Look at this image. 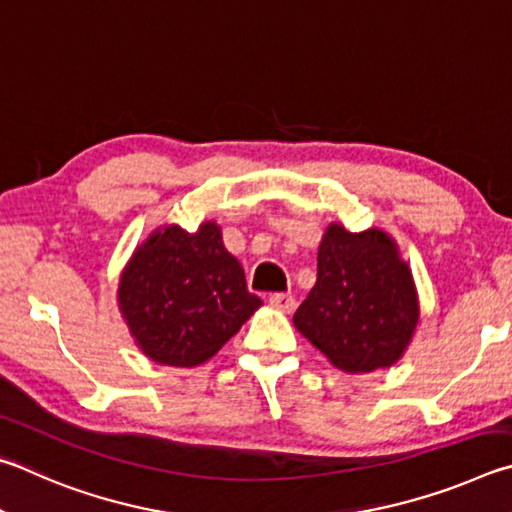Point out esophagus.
Returning a JSON list of instances; mask_svg holds the SVG:
<instances>
[{
  "mask_svg": "<svg viewBox=\"0 0 512 512\" xmlns=\"http://www.w3.org/2000/svg\"><path fill=\"white\" fill-rule=\"evenodd\" d=\"M270 306L276 310H283V312H292L294 306H297V301H294L292 294H272Z\"/></svg>",
  "mask_w": 512,
  "mask_h": 512,
  "instance_id": "1",
  "label": "esophagus"
}]
</instances>
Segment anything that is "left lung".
I'll return each mask as SVG.
<instances>
[{"label":"left lung","instance_id":"obj_1","mask_svg":"<svg viewBox=\"0 0 512 512\" xmlns=\"http://www.w3.org/2000/svg\"><path fill=\"white\" fill-rule=\"evenodd\" d=\"M294 328L344 373L396 364L414 339L420 301L411 267L384 229L330 222L319 242L317 283Z\"/></svg>","mask_w":512,"mask_h":512}]
</instances>
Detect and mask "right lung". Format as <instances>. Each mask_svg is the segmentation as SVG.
<instances>
[{"instance_id":"1","label":"right lung","mask_w":512,"mask_h":512,"mask_svg":"<svg viewBox=\"0 0 512 512\" xmlns=\"http://www.w3.org/2000/svg\"><path fill=\"white\" fill-rule=\"evenodd\" d=\"M116 303L134 346L179 369L209 362L263 306L215 220L193 233L179 224L152 231L125 263Z\"/></svg>"}]
</instances>
